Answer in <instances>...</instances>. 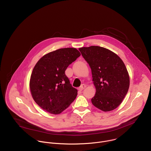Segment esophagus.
<instances>
[{"label":"esophagus","instance_id":"esophagus-1","mask_svg":"<svg viewBox=\"0 0 151 151\" xmlns=\"http://www.w3.org/2000/svg\"><path fill=\"white\" fill-rule=\"evenodd\" d=\"M85 87H86V85L83 84V85H82L81 86V87L78 88V90H79V91H82Z\"/></svg>","mask_w":151,"mask_h":151}]
</instances>
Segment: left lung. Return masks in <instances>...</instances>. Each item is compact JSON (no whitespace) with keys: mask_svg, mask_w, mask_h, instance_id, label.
Listing matches in <instances>:
<instances>
[{"mask_svg":"<svg viewBox=\"0 0 151 151\" xmlns=\"http://www.w3.org/2000/svg\"><path fill=\"white\" fill-rule=\"evenodd\" d=\"M91 69L96 92L93 104L104 112L115 109L130 86V76L123 61L112 51L99 46L79 48Z\"/></svg>","mask_w":151,"mask_h":151,"instance_id":"left-lung-1","label":"left lung"}]
</instances>
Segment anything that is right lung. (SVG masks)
<instances>
[{
  "label": "right lung",
  "mask_w": 151,
  "mask_h": 151,
  "mask_svg": "<svg viewBox=\"0 0 151 151\" xmlns=\"http://www.w3.org/2000/svg\"><path fill=\"white\" fill-rule=\"evenodd\" d=\"M81 55L74 48H61L41 57L33 69L29 87L35 101L50 114H61L75 100L78 90L65 70Z\"/></svg>",
  "instance_id": "add662e5"
}]
</instances>
